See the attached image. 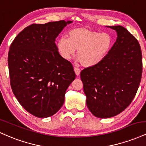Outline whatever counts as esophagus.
<instances>
[{
  "mask_svg": "<svg viewBox=\"0 0 146 146\" xmlns=\"http://www.w3.org/2000/svg\"><path fill=\"white\" fill-rule=\"evenodd\" d=\"M74 71H75V75H80V70L78 68H76V67H74Z\"/></svg>",
  "mask_w": 146,
  "mask_h": 146,
  "instance_id": "esophagus-1",
  "label": "esophagus"
}]
</instances>
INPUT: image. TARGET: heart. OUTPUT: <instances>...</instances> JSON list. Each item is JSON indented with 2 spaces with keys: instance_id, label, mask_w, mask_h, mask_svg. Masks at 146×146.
<instances>
[{
  "instance_id": "1",
  "label": "heart",
  "mask_w": 146,
  "mask_h": 146,
  "mask_svg": "<svg viewBox=\"0 0 146 146\" xmlns=\"http://www.w3.org/2000/svg\"><path fill=\"white\" fill-rule=\"evenodd\" d=\"M113 39L108 33L88 27H78L68 33V38L58 39L56 47L62 58L69 60L77 51L78 61L84 67H93L105 59L113 47Z\"/></svg>"
}]
</instances>
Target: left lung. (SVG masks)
Listing matches in <instances>:
<instances>
[{
    "label": "left lung",
    "mask_w": 146,
    "mask_h": 146,
    "mask_svg": "<svg viewBox=\"0 0 146 146\" xmlns=\"http://www.w3.org/2000/svg\"><path fill=\"white\" fill-rule=\"evenodd\" d=\"M106 27L115 30L116 42L101 63L80 73L87 107L99 118L123 111L135 98L142 75V54L136 38L120 25Z\"/></svg>",
    "instance_id": "left-lung-1"
}]
</instances>
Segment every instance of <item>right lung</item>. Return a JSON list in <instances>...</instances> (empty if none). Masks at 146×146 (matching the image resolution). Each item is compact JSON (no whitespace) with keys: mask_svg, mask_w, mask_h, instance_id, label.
<instances>
[{"mask_svg":"<svg viewBox=\"0 0 146 146\" xmlns=\"http://www.w3.org/2000/svg\"><path fill=\"white\" fill-rule=\"evenodd\" d=\"M72 23L60 21L29 25L10 46L8 66L11 89L22 106L37 117L56 114L75 79L73 66L61 58L55 43L64 28Z\"/></svg>","mask_w":146,"mask_h":146,"instance_id":"add662e5","label":"right lung"}]
</instances>
